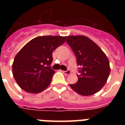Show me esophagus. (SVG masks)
I'll return each instance as SVG.
<instances>
[{
    "instance_id": "1",
    "label": "esophagus",
    "mask_w": 125,
    "mask_h": 125,
    "mask_svg": "<svg viewBox=\"0 0 125 125\" xmlns=\"http://www.w3.org/2000/svg\"><path fill=\"white\" fill-rule=\"evenodd\" d=\"M62 73L63 74H65V75H69V74H71V71L69 70H67V71H63Z\"/></svg>"
}]
</instances>
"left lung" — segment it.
Returning a JSON list of instances; mask_svg holds the SVG:
<instances>
[{
    "instance_id": "obj_1",
    "label": "left lung",
    "mask_w": 125,
    "mask_h": 125,
    "mask_svg": "<svg viewBox=\"0 0 125 125\" xmlns=\"http://www.w3.org/2000/svg\"><path fill=\"white\" fill-rule=\"evenodd\" d=\"M67 43L74 52L76 62L82 68L78 82L70 84L75 92L83 96L97 93L106 83L110 73L108 58L94 42L84 36H69Z\"/></svg>"
}]
</instances>
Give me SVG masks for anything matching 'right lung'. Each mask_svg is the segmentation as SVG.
I'll use <instances>...</instances> for the list:
<instances>
[{"mask_svg":"<svg viewBox=\"0 0 125 125\" xmlns=\"http://www.w3.org/2000/svg\"><path fill=\"white\" fill-rule=\"evenodd\" d=\"M66 36H38L28 42L15 57L13 75L26 92L38 93L47 89L55 71L50 66L52 52L64 43Z\"/></svg>","mask_w":125,"mask_h":125,"instance_id":"add662e5","label":"right lung"}]
</instances>
